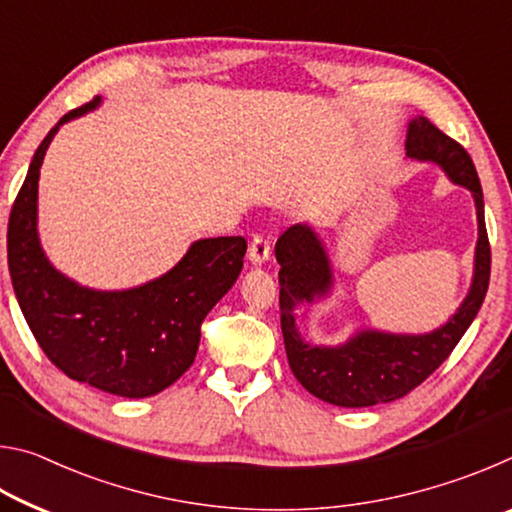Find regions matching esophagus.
I'll list each match as a JSON object with an SVG mask.
<instances>
[{"label":"esophagus","instance_id":"obj_1","mask_svg":"<svg viewBox=\"0 0 512 512\" xmlns=\"http://www.w3.org/2000/svg\"><path fill=\"white\" fill-rule=\"evenodd\" d=\"M268 257H271V241H268L264 235H255L250 239L248 259L255 266H262L264 262H268Z\"/></svg>","mask_w":512,"mask_h":512}]
</instances>
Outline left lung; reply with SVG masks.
I'll return each instance as SVG.
<instances>
[{"label":"left lung","mask_w":512,"mask_h":512,"mask_svg":"<svg viewBox=\"0 0 512 512\" xmlns=\"http://www.w3.org/2000/svg\"><path fill=\"white\" fill-rule=\"evenodd\" d=\"M404 149L409 160L438 164L454 185L465 187L474 198L479 237L474 248L472 284L447 323L424 334L359 327L339 345H314L300 334L296 309L332 296L334 271L327 248L309 223L291 225L275 244V257L280 264L277 275L282 334L289 366L311 395L345 409L395 402L420 386L463 339L488 291L490 244L485 232L483 192L472 158L461 144L424 117L409 119Z\"/></svg>","instance_id":"left-lung-1"}]
</instances>
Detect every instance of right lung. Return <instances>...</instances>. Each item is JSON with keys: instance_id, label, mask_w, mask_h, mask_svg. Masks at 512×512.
Returning a JSON list of instances; mask_svg holds the SVG:
<instances>
[{"instance_id": "right-lung-1", "label": "right lung", "mask_w": 512, "mask_h": 512, "mask_svg": "<svg viewBox=\"0 0 512 512\" xmlns=\"http://www.w3.org/2000/svg\"><path fill=\"white\" fill-rule=\"evenodd\" d=\"M99 106L101 97L67 112L33 155L8 219V271L49 361L69 379L135 400L158 395L192 366L201 323L244 266L246 239H198L171 271L133 289H90L60 273L38 235L40 167L60 126Z\"/></svg>"}]
</instances>
